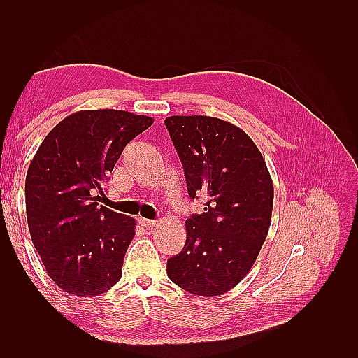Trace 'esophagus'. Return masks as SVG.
I'll return each mask as SVG.
<instances>
[{"label":"esophagus","mask_w":358,"mask_h":358,"mask_svg":"<svg viewBox=\"0 0 358 358\" xmlns=\"http://www.w3.org/2000/svg\"><path fill=\"white\" fill-rule=\"evenodd\" d=\"M138 222H140V225L145 227V229H152V227L157 225V221H154V220H146V218H140Z\"/></svg>","instance_id":"esophagus-1"}]
</instances>
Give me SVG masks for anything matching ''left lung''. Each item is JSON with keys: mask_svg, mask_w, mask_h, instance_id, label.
Wrapping results in <instances>:
<instances>
[{"mask_svg": "<svg viewBox=\"0 0 358 358\" xmlns=\"http://www.w3.org/2000/svg\"><path fill=\"white\" fill-rule=\"evenodd\" d=\"M185 171L189 197L206 200L187 220V242L169 258L171 282L191 294L221 296L248 275L259 254L273 209L266 161L243 129L212 116L164 121Z\"/></svg>", "mask_w": 358, "mask_h": 358, "instance_id": "8db88e82", "label": "left lung"}]
</instances>
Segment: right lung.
Masks as SVG:
<instances>
[{
    "mask_svg": "<svg viewBox=\"0 0 358 358\" xmlns=\"http://www.w3.org/2000/svg\"><path fill=\"white\" fill-rule=\"evenodd\" d=\"M154 119L124 110H80L55 127L32 158L25 180L32 243L50 279L78 297H94L122 276L136 220L99 206L124 148Z\"/></svg>",
    "mask_w": 358,
    "mask_h": 358,
    "instance_id": "add662e5",
    "label": "right lung"
}]
</instances>
